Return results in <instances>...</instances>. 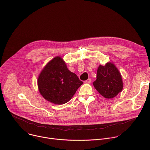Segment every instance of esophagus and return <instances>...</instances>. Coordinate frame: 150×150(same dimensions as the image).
Instances as JSON below:
<instances>
[{
    "mask_svg": "<svg viewBox=\"0 0 150 150\" xmlns=\"http://www.w3.org/2000/svg\"><path fill=\"white\" fill-rule=\"evenodd\" d=\"M84 82H85V83H90L91 82V79H88V80L85 81Z\"/></svg>",
    "mask_w": 150,
    "mask_h": 150,
    "instance_id": "obj_1",
    "label": "esophagus"
}]
</instances>
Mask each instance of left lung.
<instances>
[{
  "instance_id": "obj_1",
  "label": "left lung",
  "mask_w": 150,
  "mask_h": 150,
  "mask_svg": "<svg viewBox=\"0 0 150 150\" xmlns=\"http://www.w3.org/2000/svg\"><path fill=\"white\" fill-rule=\"evenodd\" d=\"M93 84L98 92L106 99L115 98L122 92L123 88L121 74L111 62L106 64L105 66L99 65L96 80Z\"/></svg>"
}]
</instances>
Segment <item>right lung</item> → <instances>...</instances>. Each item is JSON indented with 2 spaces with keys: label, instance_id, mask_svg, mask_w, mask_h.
I'll return each instance as SVG.
<instances>
[{
  "label": "right lung",
  "instance_id": "add662e5",
  "mask_svg": "<svg viewBox=\"0 0 150 150\" xmlns=\"http://www.w3.org/2000/svg\"><path fill=\"white\" fill-rule=\"evenodd\" d=\"M40 94L47 100L62 105L71 100L83 82L68 70L65 61L56 57L47 63L38 78Z\"/></svg>",
  "mask_w": 150,
  "mask_h": 150
}]
</instances>
